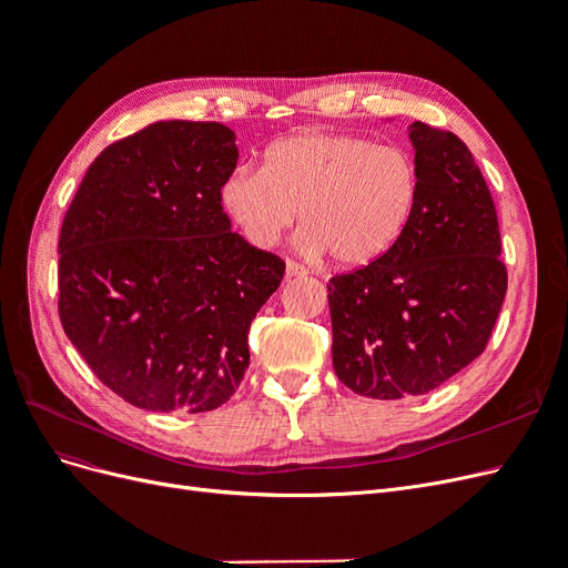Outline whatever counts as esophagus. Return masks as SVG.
I'll return each instance as SVG.
<instances>
[{"instance_id": "esophagus-1", "label": "esophagus", "mask_w": 568, "mask_h": 568, "mask_svg": "<svg viewBox=\"0 0 568 568\" xmlns=\"http://www.w3.org/2000/svg\"><path fill=\"white\" fill-rule=\"evenodd\" d=\"M286 274H288V277H305L307 270L296 261H286Z\"/></svg>"}]
</instances>
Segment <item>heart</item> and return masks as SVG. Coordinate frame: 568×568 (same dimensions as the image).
<instances>
[{"mask_svg": "<svg viewBox=\"0 0 568 568\" xmlns=\"http://www.w3.org/2000/svg\"><path fill=\"white\" fill-rule=\"evenodd\" d=\"M417 196L409 151L329 132L284 136L267 146L263 170L236 165L220 184L222 209L253 246L277 244L298 211L303 248L346 267L379 261L398 244Z\"/></svg>", "mask_w": 568, "mask_h": 568, "instance_id": "1", "label": "heart"}]
</instances>
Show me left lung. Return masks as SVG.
<instances>
[{
  "instance_id": "obj_1",
  "label": "left lung",
  "mask_w": 568,
  "mask_h": 568,
  "mask_svg": "<svg viewBox=\"0 0 568 568\" xmlns=\"http://www.w3.org/2000/svg\"><path fill=\"white\" fill-rule=\"evenodd\" d=\"M417 209L379 261L329 280L334 372L357 395L398 400L438 388L486 351L507 294L500 225L457 134L409 125Z\"/></svg>"
}]
</instances>
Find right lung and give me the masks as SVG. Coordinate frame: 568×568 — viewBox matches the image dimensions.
Returning a JSON list of instances; mask_svg holds the SVG:
<instances>
[{
	"label": "right lung",
	"instance_id": "right-lung-1",
	"mask_svg": "<svg viewBox=\"0 0 568 568\" xmlns=\"http://www.w3.org/2000/svg\"><path fill=\"white\" fill-rule=\"evenodd\" d=\"M234 132L161 120L99 153L59 236V317L97 379L151 412H209L248 369L284 261L222 211Z\"/></svg>",
	"mask_w": 568,
	"mask_h": 568
}]
</instances>
